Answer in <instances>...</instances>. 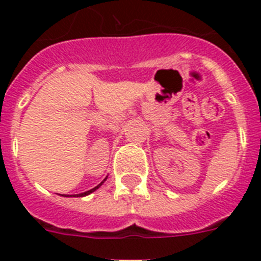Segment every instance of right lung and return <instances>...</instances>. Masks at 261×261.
Returning a JSON list of instances; mask_svg holds the SVG:
<instances>
[{"label": "right lung", "mask_w": 261, "mask_h": 261, "mask_svg": "<svg viewBox=\"0 0 261 261\" xmlns=\"http://www.w3.org/2000/svg\"><path fill=\"white\" fill-rule=\"evenodd\" d=\"M105 181H106V179H105V180H103V181H102V183H100V184H98V186H96V187H94L93 190H90V191H86V192H84V193H80V195H77V197H78V196H80V197H84V196H87V195H90V193H93V192H94V191H96V190H98L99 187L102 186V184H103V183H105Z\"/></svg>", "instance_id": "right-lung-1"}]
</instances>
